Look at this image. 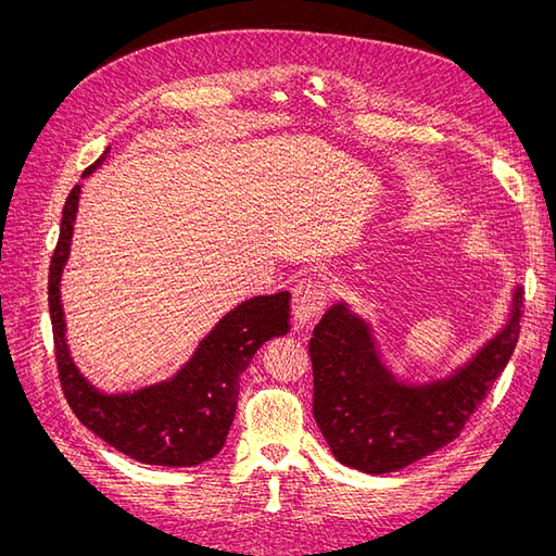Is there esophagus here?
<instances>
[{"instance_id": "esophagus-1", "label": "esophagus", "mask_w": 556, "mask_h": 556, "mask_svg": "<svg viewBox=\"0 0 556 556\" xmlns=\"http://www.w3.org/2000/svg\"><path fill=\"white\" fill-rule=\"evenodd\" d=\"M327 299H329V288L323 280L306 278L296 282L292 292V313L296 317V323L299 325L311 323V319L317 317L319 311L327 306Z\"/></svg>"}]
</instances>
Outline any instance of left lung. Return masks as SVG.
I'll return each instance as SVG.
<instances>
[{"instance_id": "left-lung-1", "label": "left lung", "mask_w": 556, "mask_h": 556, "mask_svg": "<svg viewBox=\"0 0 556 556\" xmlns=\"http://www.w3.org/2000/svg\"><path fill=\"white\" fill-rule=\"evenodd\" d=\"M521 292L510 323L459 374L427 387H406L384 371L368 327L333 306L313 329V415L345 466L390 473L459 439L468 417L492 392L519 339Z\"/></svg>"}]
</instances>
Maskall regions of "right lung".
<instances>
[{"label":"right lung","instance_id":"1","mask_svg":"<svg viewBox=\"0 0 556 556\" xmlns=\"http://www.w3.org/2000/svg\"><path fill=\"white\" fill-rule=\"evenodd\" d=\"M109 155V148L83 176ZM78 185L62 208L60 239L48 268V308L62 392L74 415L117 452L153 466H194L223 450L239 401L241 374L257 348L290 329V292L243 301L201 341L182 371L134 394L106 396L78 374L64 343L60 274L70 255Z\"/></svg>","mask_w":556,"mask_h":556}]
</instances>
